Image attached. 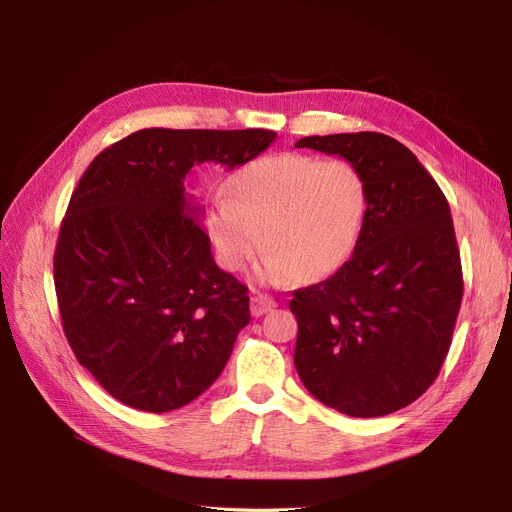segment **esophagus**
<instances>
[{
    "label": "esophagus",
    "mask_w": 512,
    "mask_h": 512,
    "mask_svg": "<svg viewBox=\"0 0 512 512\" xmlns=\"http://www.w3.org/2000/svg\"><path fill=\"white\" fill-rule=\"evenodd\" d=\"M273 307H277V301L271 299L269 294H262V292L252 294V299H250V312H252V316L258 318V316H262V314L271 312Z\"/></svg>",
    "instance_id": "obj_1"
}]
</instances>
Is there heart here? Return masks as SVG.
Here are the masks:
<instances>
[{"label":"heart","instance_id":"heart-1","mask_svg":"<svg viewBox=\"0 0 512 512\" xmlns=\"http://www.w3.org/2000/svg\"><path fill=\"white\" fill-rule=\"evenodd\" d=\"M367 185L354 164L305 153L260 158L230 177L207 209V230L228 271H241L265 243L269 284L322 280L359 245Z\"/></svg>","mask_w":512,"mask_h":512}]
</instances>
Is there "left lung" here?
<instances>
[{"instance_id":"1","label":"left lung","mask_w":512,"mask_h":512,"mask_svg":"<svg viewBox=\"0 0 512 512\" xmlns=\"http://www.w3.org/2000/svg\"><path fill=\"white\" fill-rule=\"evenodd\" d=\"M297 147L359 168L367 213L352 258L292 292L294 367L337 412H397L429 389L451 348L463 297L451 207L414 153L386 134L305 136Z\"/></svg>"}]
</instances>
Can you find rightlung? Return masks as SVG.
Returning a JSON list of instances; mask_svg holds the SVG:
<instances>
[{"instance_id": "add662e5", "label": "right lung", "mask_w": 512, "mask_h": 512, "mask_svg": "<svg viewBox=\"0 0 512 512\" xmlns=\"http://www.w3.org/2000/svg\"><path fill=\"white\" fill-rule=\"evenodd\" d=\"M271 130H138L94 158L55 247L61 324L79 363L136 410L188 406L218 380L250 297L211 256L183 181L194 164L235 168Z\"/></svg>"}]
</instances>
